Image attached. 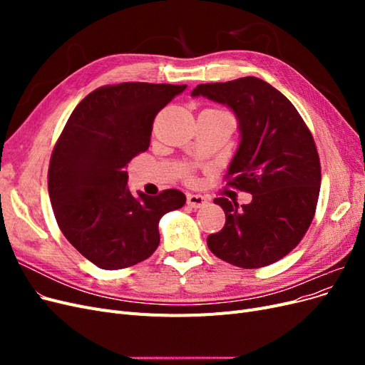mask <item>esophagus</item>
Returning a JSON list of instances; mask_svg holds the SVG:
<instances>
[{
	"instance_id": "34e87169",
	"label": "esophagus",
	"mask_w": 365,
	"mask_h": 365,
	"mask_svg": "<svg viewBox=\"0 0 365 365\" xmlns=\"http://www.w3.org/2000/svg\"><path fill=\"white\" fill-rule=\"evenodd\" d=\"M187 202L192 208H201L207 205V197L202 195H187Z\"/></svg>"
}]
</instances>
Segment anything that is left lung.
<instances>
[{"mask_svg":"<svg viewBox=\"0 0 365 365\" xmlns=\"http://www.w3.org/2000/svg\"><path fill=\"white\" fill-rule=\"evenodd\" d=\"M200 96L235 113L239 146L227 176L252 195L240 207L216 197L225 225L207 245L236 267H267L298 245L314 219L322 170L312 134L288 98L259 77L197 85L192 97Z\"/></svg>","mask_w":365,"mask_h":365,"instance_id":"obj_1","label":"left lung"}]
</instances>
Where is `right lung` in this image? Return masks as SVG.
Masks as SVG:
<instances>
[{
  "instance_id": "obj_1",
  "label": "right lung",
  "mask_w": 365,
  "mask_h": 365,
  "mask_svg": "<svg viewBox=\"0 0 365 365\" xmlns=\"http://www.w3.org/2000/svg\"><path fill=\"white\" fill-rule=\"evenodd\" d=\"M187 85L126 82L102 86L76 106L54 146L48 195L63 236L102 269L152 256L160 219L185 204L169 189L158 196L128 189L126 164L149 148L153 118Z\"/></svg>"
}]
</instances>
